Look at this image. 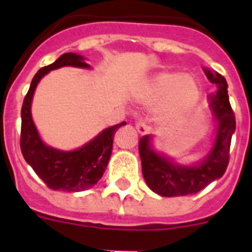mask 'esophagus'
Returning <instances> with one entry per match:
<instances>
[{
  "instance_id": "esophagus-1",
  "label": "esophagus",
  "mask_w": 252,
  "mask_h": 252,
  "mask_svg": "<svg viewBox=\"0 0 252 252\" xmlns=\"http://www.w3.org/2000/svg\"><path fill=\"white\" fill-rule=\"evenodd\" d=\"M136 129H137L138 133L142 134V136H144V134L149 133V130H150L149 126H146L145 122H142V120H138V122L136 123Z\"/></svg>"
}]
</instances>
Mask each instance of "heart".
Segmentation results:
<instances>
[{
  "label": "heart",
  "instance_id": "b5f03b06",
  "mask_svg": "<svg viewBox=\"0 0 252 252\" xmlns=\"http://www.w3.org/2000/svg\"><path fill=\"white\" fill-rule=\"evenodd\" d=\"M201 98L199 81L192 74L161 72L150 80L140 95L145 104L163 103L159 119L166 124L183 122L195 111Z\"/></svg>",
  "mask_w": 252,
  "mask_h": 252
}]
</instances>
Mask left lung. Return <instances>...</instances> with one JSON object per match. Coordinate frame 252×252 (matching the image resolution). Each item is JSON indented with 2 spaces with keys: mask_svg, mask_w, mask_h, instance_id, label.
I'll list each match as a JSON object with an SVG mask.
<instances>
[{
  "mask_svg": "<svg viewBox=\"0 0 252 252\" xmlns=\"http://www.w3.org/2000/svg\"><path fill=\"white\" fill-rule=\"evenodd\" d=\"M203 70L208 80L219 89L215 94L208 96L217 129L207 156L193 165H179L163 153L154 150L152 134H146L138 142L144 179L152 191L165 197L192 195L201 191L213 180L220 179L229 163L235 118L229 102L226 80L217 72L213 73L207 68H203Z\"/></svg>",
  "mask_w": 252,
  "mask_h": 252,
  "instance_id": "1",
  "label": "left lung"
}]
</instances>
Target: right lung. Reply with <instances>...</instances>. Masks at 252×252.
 <instances>
[{
	"label": "right lung",
	"mask_w": 252,
	"mask_h": 252,
	"mask_svg": "<svg viewBox=\"0 0 252 252\" xmlns=\"http://www.w3.org/2000/svg\"><path fill=\"white\" fill-rule=\"evenodd\" d=\"M63 66L90 68V65L85 63V57L69 52L61 55L53 64L39 69L31 81L22 106L21 150L26 162L49 188L55 191L80 192L95 186L102 178L112 153L115 133L126 123L123 122L103 129L98 136L76 150L64 152L45 145L33 124L31 102L41 78L51 70Z\"/></svg>",
	"instance_id": "right-lung-1"
}]
</instances>
